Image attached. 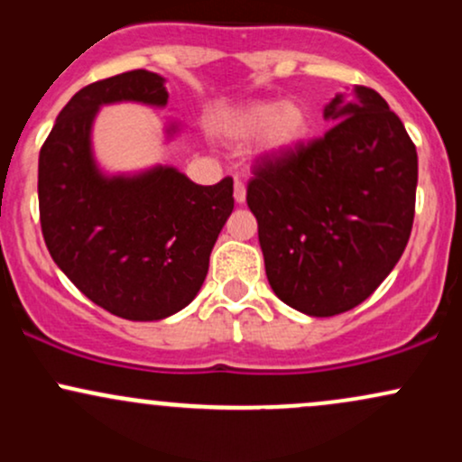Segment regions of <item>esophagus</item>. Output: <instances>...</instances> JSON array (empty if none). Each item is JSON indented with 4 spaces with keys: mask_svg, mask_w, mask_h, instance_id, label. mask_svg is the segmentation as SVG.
<instances>
[{
    "mask_svg": "<svg viewBox=\"0 0 462 462\" xmlns=\"http://www.w3.org/2000/svg\"><path fill=\"white\" fill-rule=\"evenodd\" d=\"M245 195H247L245 184H243L241 180H236V182H235V201H236V204H245Z\"/></svg>",
    "mask_w": 462,
    "mask_h": 462,
    "instance_id": "esophagus-1",
    "label": "esophagus"
}]
</instances>
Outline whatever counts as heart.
Returning a JSON list of instances; mask_svg holds the SVG:
<instances>
[{"mask_svg":"<svg viewBox=\"0 0 462 462\" xmlns=\"http://www.w3.org/2000/svg\"><path fill=\"white\" fill-rule=\"evenodd\" d=\"M235 139L261 136V152L264 156L280 158L295 152L310 132L309 110L298 102L264 99L243 106L227 125Z\"/></svg>","mask_w":462,"mask_h":462,"instance_id":"obj_1","label":"heart"}]
</instances>
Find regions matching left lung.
Wrapping results in <instances>:
<instances>
[{
  "label": "left lung",
  "mask_w": 462,
  "mask_h": 462,
  "mask_svg": "<svg viewBox=\"0 0 462 462\" xmlns=\"http://www.w3.org/2000/svg\"><path fill=\"white\" fill-rule=\"evenodd\" d=\"M323 119L321 139L263 161L247 184L269 284L310 317L354 309L393 272L417 190L415 145L374 88L338 93Z\"/></svg>",
  "instance_id": "obj_1"
}]
</instances>
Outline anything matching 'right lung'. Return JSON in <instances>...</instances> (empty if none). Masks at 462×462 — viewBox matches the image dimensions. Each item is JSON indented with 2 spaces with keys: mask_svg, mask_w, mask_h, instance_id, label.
Listing matches in <instances>:
<instances>
[{
  "mask_svg": "<svg viewBox=\"0 0 462 462\" xmlns=\"http://www.w3.org/2000/svg\"><path fill=\"white\" fill-rule=\"evenodd\" d=\"M167 99L164 78L145 69L88 84L60 110L39 156L41 227L51 258L88 300L130 321L167 319L195 300L235 208L232 178L201 187L164 164L136 173L99 169V108H164ZM164 132L173 139L180 124Z\"/></svg>",
  "mask_w": 462,
  "mask_h": 462,
  "instance_id": "add662e5",
  "label": "right lung"
}]
</instances>
